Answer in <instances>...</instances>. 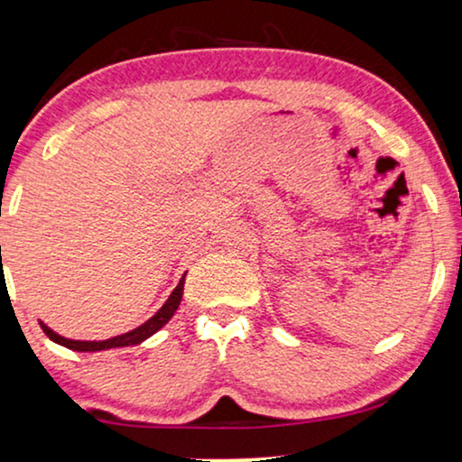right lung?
Returning a JSON list of instances; mask_svg holds the SVG:
<instances>
[{"mask_svg": "<svg viewBox=\"0 0 462 462\" xmlns=\"http://www.w3.org/2000/svg\"><path fill=\"white\" fill-rule=\"evenodd\" d=\"M183 282H186V274L181 276L180 282H177V287L173 289V293L169 295L167 302L162 304V309H160L152 319H147L143 325H139V328L126 331V334L109 337V340H71V337L59 336L57 331H52L44 321H40V328L44 329V334L51 337L52 342H57V344H60V346H65V348L79 350V353H97V350L120 348V346H134V344H141L143 340H147V337L156 334L160 328H164V325L171 321V317L175 315L177 309H180L181 295H183Z\"/></svg>", "mask_w": 462, "mask_h": 462, "instance_id": "1", "label": "right lung"}]
</instances>
